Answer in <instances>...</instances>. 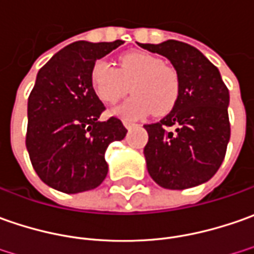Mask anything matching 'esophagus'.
<instances>
[{"label": "esophagus", "instance_id": "obj_1", "mask_svg": "<svg viewBox=\"0 0 254 254\" xmlns=\"http://www.w3.org/2000/svg\"><path fill=\"white\" fill-rule=\"evenodd\" d=\"M124 125L127 129H132V127H135L137 124L136 122H132V121H124Z\"/></svg>", "mask_w": 254, "mask_h": 254}]
</instances>
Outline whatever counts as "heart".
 Instances as JSON below:
<instances>
[{"label":"heart","instance_id":"1","mask_svg":"<svg viewBox=\"0 0 254 254\" xmlns=\"http://www.w3.org/2000/svg\"><path fill=\"white\" fill-rule=\"evenodd\" d=\"M95 94L105 104H115L127 95L112 114L121 118H142L153 111L154 115L170 112L180 97V74L176 67L164 63L156 55L132 50L119 56L117 68L105 60H97L90 74Z\"/></svg>","mask_w":254,"mask_h":254}]
</instances>
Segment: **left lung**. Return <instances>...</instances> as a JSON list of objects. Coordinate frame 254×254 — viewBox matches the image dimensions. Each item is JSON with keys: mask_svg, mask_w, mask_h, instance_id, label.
Instances as JSON below:
<instances>
[{"mask_svg": "<svg viewBox=\"0 0 254 254\" xmlns=\"http://www.w3.org/2000/svg\"><path fill=\"white\" fill-rule=\"evenodd\" d=\"M140 48L167 57L180 74L174 108L156 124L144 125V157L150 177L163 188L186 190L221 167L231 137L229 90L221 73L198 49L179 40Z\"/></svg>", "mask_w": 254, "mask_h": 254, "instance_id": "left-lung-1", "label": "left lung"}]
</instances>
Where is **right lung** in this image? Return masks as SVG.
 Returning a JSON list of instances; mask_svg holds the SVG:
<instances>
[{
	"instance_id": "1",
	"label": "right lung",
	"mask_w": 254,
	"mask_h": 254,
	"mask_svg": "<svg viewBox=\"0 0 254 254\" xmlns=\"http://www.w3.org/2000/svg\"><path fill=\"white\" fill-rule=\"evenodd\" d=\"M124 42L68 45L42 67L28 98L26 149L39 179L49 187L77 194L98 187L108 173L105 150L122 140L127 127L111 117L95 94L94 63Z\"/></svg>"
}]
</instances>
